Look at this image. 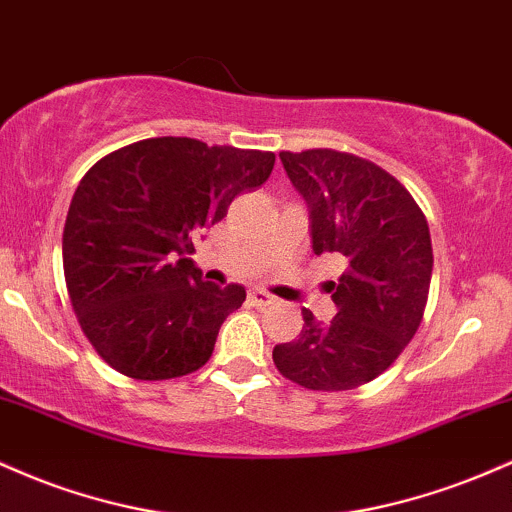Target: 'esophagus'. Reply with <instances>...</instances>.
Masks as SVG:
<instances>
[{"mask_svg": "<svg viewBox=\"0 0 512 512\" xmlns=\"http://www.w3.org/2000/svg\"><path fill=\"white\" fill-rule=\"evenodd\" d=\"M249 302L254 304V307H268V304L275 302V297L268 295V292L261 290V287H251V290H249Z\"/></svg>", "mask_w": 512, "mask_h": 512, "instance_id": "34e87169", "label": "esophagus"}]
</instances>
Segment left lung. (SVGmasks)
<instances>
[{
	"mask_svg": "<svg viewBox=\"0 0 512 512\" xmlns=\"http://www.w3.org/2000/svg\"><path fill=\"white\" fill-rule=\"evenodd\" d=\"M312 220L314 254L346 263L329 283V324L304 309L300 336L273 348L285 380L346 392L380 377L416 336L428 304L433 244L423 210L382 166L336 149L280 152Z\"/></svg>",
	"mask_w": 512,
	"mask_h": 512,
	"instance_id": "left-lung-1",
	"label": "left lung"
}]
</instances>
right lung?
Instances as JSON below:
<instances>
[{"mask_svg":"<svg viewBox=\"0 0 512 512\" xmlns=\"http://www.w3.org/2000/svg\"><path fill=\"white\" fill-rule=\"evenodd\" d=\"M273 164L261 149L149 137L86 171L67 212L62 266L79 326L113 370L154 382L208 363L246 290L208 283L188 256Z\"/></svg>","mask_w":512,"mask_h":512,"instance_id":"right-lung-1","label":"right lung"}]
</instances>
